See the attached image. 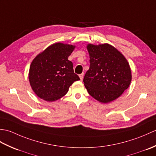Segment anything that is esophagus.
<instances>
[{"label": "esophagus", "mask_w": 156, "mask_h": 156, "mask_svg": "<svg viewBox=\"0 0 156 156\" xmlns=\"http://www.w3.org/2000/svg\"><path fill=\"white\" fill-rule=\"evenodd\" d=\"M79 77H80V80H82V79H83V78H84V73H82V74H80V75H79Z\"/></svg>", "instance_id": "obj_1"}]
</instances>
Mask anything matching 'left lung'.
<instances>
[{"label":"left lung","mask_w":156,"mask_h":156,"mask_svg":"<svg viewBox=\"0 0 156 156\" xmlns=\"http://www.w3.org/2000/svg\"><path fill=\"white\" fill-rule=\"evenodd\" d=\"M90 68L83 82L91 97L107 103L120 97L131 81V72L127 59L117 49L105 44H89Z\"/></svg>","instance_id":"obj_1"}]
</instances>
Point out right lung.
I'll use <instances>...</instances> for the list:
<instances>
[{"instance_id": "right-lung-1", "label": "right lung", "mask_w": 156, "mask_h": 156, "mask_svg": "<svg viewBox=\"0 0 156 156\" xmlns=\"http://www.w3.org/2000/svg\"><path fill=\"white\" fill-rule=\"evenodd\" d=\"M74 46L60 43L53 44L39 54L29 68L31 87L39 98L54 101L62 98L75 81L80 80L74 72L68 57Z\"/></svg>"}]
</instances>
